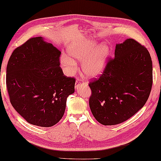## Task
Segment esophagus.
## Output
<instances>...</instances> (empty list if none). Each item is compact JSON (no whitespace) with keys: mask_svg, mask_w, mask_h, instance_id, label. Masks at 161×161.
<instances>
[{"mask_svg":"<svg viewBox=\"0 0 161 161\" xmlns=\"http://www.w3.org/2000/svg\"><path fill=\"white\" fill-rule=\"evenodd\" d=\"M86 83L81 80H80V79H77L76 82H75V88H76V89H78V88L80 87L81 85H84Z\"/></svg>","mask_w":161,"mask_h":161,"instance_id":"1","label":"esophagus"}]
</instances>
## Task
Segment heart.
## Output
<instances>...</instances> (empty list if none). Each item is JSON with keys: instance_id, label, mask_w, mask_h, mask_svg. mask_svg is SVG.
I'll list each match as a JSON object with an SVG mask.
<instances>
[{"instance_id": "1", "label": "heart", "mask_w": 161, "mask_h": 161, "mask_svg": "<svg viewBox=\"0 0 161 161\" xmlns=\"http://www.w3.org/2000/svg\"><path fill=\"white\" fill-rule=\"evenodd\" d=\"M96 44L91 42L84 47L72 45L68 49V55H63L62 65L68 73L75 70L76 64L75 61L81 63V68L84 74L88 77L97 76L105 68L107 57L109 53L108 47L105 45H100L96 48Z\"/></svg>"}]
</instances>
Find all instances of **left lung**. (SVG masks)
I'll list each match as a JSON object with an SVG mask.
<instances>
[{"label":"left lung","instance_id":"obj_1","mask_svg":"<svg viewBox=\"0 0 161 161\" xmlns=\"http://www.w3.org/2000/svg\"><path fill=\"white\" fill-rule=\"evenodd\" d=\"M153 84L152 61L144 45L129 38L116 45L103 73L91 80L89 106L105 125L121 124L145 105Z\"/></svg>","mask_w":161,"mask_h":161}]
</instances>
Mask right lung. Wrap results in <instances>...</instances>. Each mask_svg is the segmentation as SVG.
I'll return each mask as SVG.
<instances>
[{
    "mask_svg": "<svg viewBox=\"0 0 161 161\" xmlns=\"http://www.w3.org/2000/svg\"><path fill=\"white\" fill-rule=\"evenodd\" d=\"M61 52L42 37L16 48L7 65L6 86L12 105L28 123L51 127L64 114L75 78L60 67Z\"/></svg>",
    "mask_w": 161,
    "mask_h": 161,
    "instance_id": "right-lung-1",
    "label": "right lung"
}]
</instances>
